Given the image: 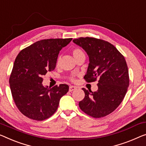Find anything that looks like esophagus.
<instances>
[{
  "mask_svg": "<svg viewBox=\"0 0 146 146\" xmlns=\"http://www.w3.org/2000/svg\"><path fill=\"white\" fill-rule=\"evenodd\" d=\"M76 88H77V87L75 86H69V92H72V91L75 90Z\"/></svg>",
  "mask_w": 146,
  "mask_h": 146,
  "instance_id": "esophagus-1",
  "label": "esophagus"
}]
</instances>
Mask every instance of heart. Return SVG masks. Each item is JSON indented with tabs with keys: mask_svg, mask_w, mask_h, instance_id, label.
Listing matches in <instances>:
<instances>
[{
	"mask_svg": "<svg viewBox=\"0 0 146 146\" xmlns=\"http://www.w3.org/2000/svg\"><path fill=\"white\" fill-rule=\"evenodd\" d=\"M84 54L83 52H82L80 49L77 48L73 49V55L74 56V58H76V57H77V56L80 55V54ZM60 58H59L58 59V60H57V63H56V64H57V66H58V65L60 64ZM71 80H74V78L73 77L71 78Z\"/></svg>",
	"mask_w": 146,
	"mask_h": 146,
	"instance_id": "1",
	"label": "heart"
}]
</instances>
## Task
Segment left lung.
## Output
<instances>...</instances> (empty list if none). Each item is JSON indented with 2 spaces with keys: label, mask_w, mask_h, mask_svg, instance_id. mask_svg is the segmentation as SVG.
<instances>
[{
  "label": "left lung",
  "mask_w": 146,
  "mask_h": 146,
  "mask_svg": "<svg viewBox=\"0 0 146 146\" xmlns=\"http://www.w3.org/2000/svg\"><path fill=\"white\" fill-rule=\"evenodd\" d=\"M73 42L89 57L84 79L88 82L98 80L96 92L82 88L85 96L79 102V108L94 118L105 117L116 110L127 92L129 75L126 60L113 45L102 39L80 37Z\"/></svg>",
  "instance_id": "8db88e82"
}]
</instances>
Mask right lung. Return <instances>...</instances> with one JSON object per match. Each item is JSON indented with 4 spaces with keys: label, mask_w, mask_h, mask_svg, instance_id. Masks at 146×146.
<instances>
[{
    "label": "right lung",
    "mask_w": 146,
    "mask_h": 146,
    "mask_svg": "<svg viewBox=\"0 0 146 146\" xmlns=\"http://www.w3.org/2000/svg\"><path fill=\"white\" fill-rule=\"evenodd\" d=\"M72 38L38 40L17 56L9 83L12 98L21 113L36 121L45 120L56 111L60 98L69 90L61 84L52 88L42 85V76L55 69L59 52Z\"/></svg>",
    "instance_id": "right-lung-1"
}]
</instances>
